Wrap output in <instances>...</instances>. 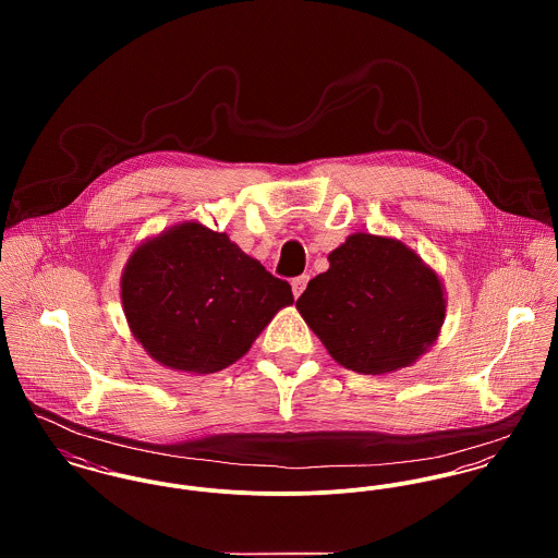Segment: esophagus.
I'll use <instances>...</instances> for the list:
<instances>
[{"label": "esophagus", "mask_w": 558, "mask_h": 558, "mask_svg": "<svg viewBox=\"0 0 558 558\" xmlns=\"http://www.w3.org/2000/svg\"><path fill=\"white\" fill-rule=\"evenodd\" d=\"M307 283H310V277H307V275H301V277L292 279V294H294V299H299V296L305 292Z\"/></svg>", "instance_id": "1"}]
</instances>
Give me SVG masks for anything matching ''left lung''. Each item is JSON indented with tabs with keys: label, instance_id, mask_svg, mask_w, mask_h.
I'll return each mask as SVG.
<instances>
[{
	"label": "left lung",
	"instance_id": "left-lung-1",
	"mask_svg": "<svg viewBox=\"0 0 558 558\" xmlns=\"http://www.w3.org/2000/svg\"><path fill=\"white\" fill-rule=\"evenodd\" d=\"M296 310L341 367L383 376L436 343L447 292L401 240L356 232L328 253V270L310 281Z\"/></svg>",
	"mask_w": 558,
	"mask_h": 558
}]
</instances>
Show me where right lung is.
Returning a JSON list of instances; mask_svg holds the SVG:
<instances>
[{
    "instance_id": "right-lung-1",
    "label": "right lung",
    "mask_w": 558,
    "mask_h": 558,
    "mask_svg": "<svg viewBox=\"0 0 558 558\" xmlns=\"http://www.w3.org/2000/svg\"><path fill=\"white\" fill-rule=\"evenodd\" d=\"M120 299L133 337L157 363L199 376L236 363L294 303L288 281L197 221L142 240L124 264Z\"/></svg>"
}]
</instances>
